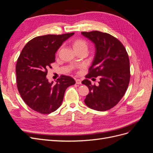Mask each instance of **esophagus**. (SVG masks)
Listing matches in <instances>:
<instances>
[{
  "label": "esophagus",
  "mask_w": 153,
  "mask_h": 153,
  "mask_svg": "<svg viewBox=\"0 0 153 153\" xmlns=\"http://www.w3.org/2000/svg\"><path fill=\"white\" fill-rule=\"evenodd\" d=\"M81 80H80V79H76V84H78V85H79V84H81Z\"/></svg>",
  "instance_id": "34e87169"
}]
</instances>
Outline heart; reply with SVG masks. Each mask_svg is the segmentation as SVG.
<instances>
[{
    "label": "heart",
    "mask_w": 153,
    "mask_h": 153,
    "mask_svg": "<svg viewBox=\"0 0 153 153\" xmlns=\"http://www.w3.org/2000/svg\"><path fill=\"white\" fill-rule=\"evenodd\" d=\"M72 47L76 52L79 51L87 52L88 43L85 39L80 38L76 39L72 41Z\"/></svg>",
    "instance_id": "obj_1"
}]
</instances>
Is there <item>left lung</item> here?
Wrapping results in <instances>:
<instances>
[{
	"label": "left lung",
	"instance_id": "obj_1",
	"mask_svg": "<svg viewBox=\"0 0 153 153\" xmlns=\"http://www.w3.org/2000/svg\"><path fill=\"white\" fill-rule=\"evenodd\" d=\"M82 34L95 45L94 60L86 78L100 76L99 85H92L88 79L82 84L89 92L84 100L92 109L106 111L113 108L124 96L130 79L128 55L123 45L107 33L100 31L82 32Z\"/></svg>",
	"mask_w": 153,
	"mask_h": 153
}]
</instances>
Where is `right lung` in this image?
Segmentation results:
<instances>
[{"label":"right lung","instance_id":"right-lung-1","mask_svg":"<svg viewBox=\"0 0 153 153\" xmlns=\"http://www.w3.org/2000/svg\"><path fill=\"white\" fill-rule=\"evenodd\" d=\"M74 34L36 37L26 44L18 59V90L24 102L36 112L43 114L54 112L61 105L67 88L75 84L69 76L62 75L55 84L47 78V69L55 62V53Z\"/></svg>","mask_w":153,"mask_h":153}]
</instances>
